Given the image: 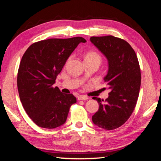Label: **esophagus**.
<instances>
[{"label":"esophagus","instance_id":"esophagus-1","mask_svg":"<svg viewBox=\"0 0 161 161\" xmlns=\"http://www.w3.org/2000/svg\"><path fill=\"white\" fill-rule=\"evenodd\" d=\"M89 98L86 96H84V95H80V96L77 97V99L78 100H87Z\"/></svg>","mask_w":161,"mask_h":161}]
</instances>
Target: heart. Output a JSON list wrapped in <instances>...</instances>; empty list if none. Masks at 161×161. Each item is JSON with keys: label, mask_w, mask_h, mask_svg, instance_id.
Listing matches in <instances>:
<instances>
[{"label": "heart", "mask_w": 161, "mask_h": 161, "mask_svg": "<svg viewBox=\"0 0 161 161\" xmlns=\"http://www.w3.org/2000/svg\"><path fill=\"white\" fill-rule=\"evenodd\" d=\"M93 59H97V60L101 61V57L99 54L94 51H89L84 55V60H93Z\"/></svg>", "instance_id": "1"}]
</instances>
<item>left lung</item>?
<instances>
[{"instance_id": "1", "label": "left lung", "mask_w": 161, "mask_h": 161, "mask_svg": "<svg viewBox=\"0 0 161 161\" xmlns=\"http://www.w3.org/2000/svg\"><path fill=\"white\" fill-rule=\"evenodd\" d=\"M90 41L107 59L108 71L103 80L110 89L104 103L100 98L94 99L99 108L92 116V121L102 129H116L129 119L136 105L141 80L139 63L131 46L121 38L92 37Z\"/></svg>"}]
</instances>
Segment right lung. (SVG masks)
<instances>
[{
    "label": "right lung",
    "mask_w": 161,
    "mask_h": 161,
    "mask_svg": "<svg viewBox=\"0 0 161 161\" xmlns=\"http://www.w3.org/2000/svg\"><path fill=\"white\" fill-rule=\"evenodd\" d=\"M85 42L81 37L41 40L24 53L18 72V90L24 109L38 126L55 129L66 122L77 99L53 85L70 54Z\"/></svg>",
    "instance_id": "obj_1"
}]
</instances>
